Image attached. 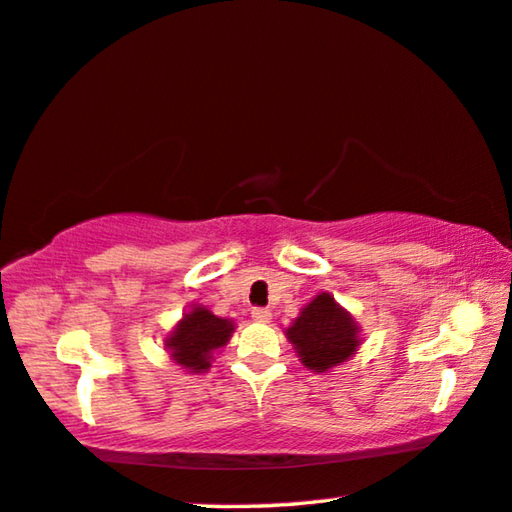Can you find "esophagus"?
<instances>
[{
  "mask_svg": "<svg viewBox=\"0 0 512 512\" xmlns=\"http://www.w3.org/2000/svg\"><path fill=\"white\" fill-rule=\"evenodd\" d=\"M250 314H253V319L259 321V323H266V321L271 319V310H269V307H255V310L250 312Z\"/></svg>",
  "mask_w": 512,
  "mask_h": 512,
  "instance_id": "esophagus-1",
  "label": "esophagus"
}]
</instances>
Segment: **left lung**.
Instances as JSON below:
<instances>
[{"instance_id":"1","label":"left lung","mask_w":512,"mask_h":512,"mask_svg":"<svg viewBox=\"0 0 512 512\" xmlns=\"http://www.w3.org/2000/svg\"><path fill=\"white\" fill-rule=\"evenodd\" d=\"M300 362L316 373H326L346 362L360 346V328L330 294L316 296L287 328Z\"/></svg>"}]
</instances>
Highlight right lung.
Instances as JSON below:
<instances>
[{"label":"right lung","instance_id":"add662e5","mask_svg":"<svg viewBox=\"0 0 512 512\" xmlns=\"http://www.w3.org/2000/svg\"><path fill=\"white\" fill-rule=\"evenodd\" d=\"M234 323L221 319L207 307H193L166 337L170 360L189 373H205L212 367V355L230 342Z\"/></svg>","mask_w":512,"mask_h":512}]
</instances>
